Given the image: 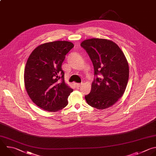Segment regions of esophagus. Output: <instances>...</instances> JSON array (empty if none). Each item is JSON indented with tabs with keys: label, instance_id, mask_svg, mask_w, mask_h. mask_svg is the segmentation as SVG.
Instances as JSON below:
<instances>
[{
	"label": "esophagus",
	"instance_id": "34e87169",
	"mask_svg": "<svg viewBox=\"0 0 156 156\" xmlns=\"http://www.w3.org/2000/svg\"><path fill=\"white\" fill-rule=\"evenodd\" d=\"M81 85H82L81 83H76V84H75V86H76L77 88H79Z\"/></svg>",
	"mask_w": 156,
	"mask_h": 156
}]
</instances>
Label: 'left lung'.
Returning a JSON list of instances; mask_svg holds the SVG:
<instances>
[{"mask_svg":"<svg viewBox=\"0 0 156 156\" xmlns=\"http://www.w3.org/2000/svg\"><path fill=\"white\" fill-rule=\"evenodd\" d=\"M81 46L89 56L96 76L85 99L94 108H109L123 95L127 87L129 69L126 56L116 43L107 39L85 40Z\"/></svg>","mask_w":156,"mask_h":156,"instance_id":"1","label":"left lung"}]
</instances>
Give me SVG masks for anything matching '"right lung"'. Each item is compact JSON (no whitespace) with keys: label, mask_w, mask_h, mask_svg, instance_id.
Masks as SVG:
<instances>
[{"label":"right lung","mask_w":156,"mask_h":156,"mask_svg":"<svg viewBox=\"0 0 156 156\" xmlns=\"http://www.w3.org/2000/svg\"><path fill=\"white\" fill-rule=\"evenodd\" d=\"M74 44L55 41L38 46L30 55L24 69V85L32 101L48 112H58L68 104L73 92L64 81L62 64Z\"/></svg>","instance_id":"1"}]
</instances>
